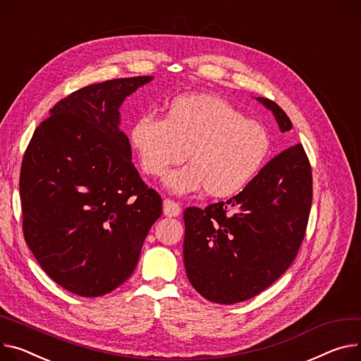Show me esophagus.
<instances>
[{
    "label": "esophagus",
    "instance_id": "esophagus-1",
    "mask_svg": "<svg viewBox=\"0 0 361 361\" xmlns=\"http://www.w3.org/2000/svg\"><path fill=\"white\" fill-rule=\"evenodd\" d=\"M181 213V207L177 202L171 200V199H165L164 200V214L165 216H178Z\"/></svg>",
    "mask_w": 361,
    "mask_h": 361
}]
</instances>
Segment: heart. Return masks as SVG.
<instances>
[{"label": "heart", "mask_w": 361, "mask_h": 361, "mask_svg": "<svg viewBox=\"0 0 361 361\" xmlns=\"http://www.w3.org/2000/svg\"><path fill=\"white\" fill-rule=\"evenodd\" d=\"M130 143L143 173L162 177L173 164L187 165L165 178L166 187L184 195L204 187L210 197L244 190L266 164L271 139L267 129L245 118L214 95H181L159 118L143 114L130 129Z\"/></svg>", "instance_id": "1"}]
</instances>
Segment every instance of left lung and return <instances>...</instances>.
<instances>
[{"mask_svg":"<svg viewBox=\"0 0 361 361\" xmlns=\"http://www.w3.org/2000/svg\"><path fill=\"white\" fill-rule=\"evenodd\" d=\"M273 110L281 132L292 129L284 110ZM312 206V168L302 143L281 151L226 202L184 210V266L191 286L207 300L233 305L271 286L290 267L306 233Z\"/></svg>","mask_w":361,"mask_h":361,"instance_id":"8db88e82","label":"left lung"}]
</instances>
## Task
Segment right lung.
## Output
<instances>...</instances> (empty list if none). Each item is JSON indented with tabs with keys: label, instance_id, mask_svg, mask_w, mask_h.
I'll list each match as a JSON object with an SVG mask.
<instances>
[{
	"label": "right lung",
	"instance_id": "1",
	"mask_svg": "<svg viewBox=\"0 0 361 361\" xmlns=\"http://www.w3.org/2000/svg\"><path fill=\"white\" fill-rule=\"evenodd\" d=\"M152 77L87 85L36 128L20 170L23 235L65 290L97 298L133 273L162 199L142 181L118 107Z\"/></svg>",
	"mask_w": 361,
	"mask_h": 361
}]
</instances>
